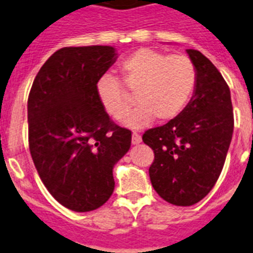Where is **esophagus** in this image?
I'll use <instances>...</instances> for the list:
<instances>
[{
    "instance_id": "34e87169",
    "label": "esophagus",
    "mask_w": 253,
    "mask_h": 253,
    "mask_svg": "<svg viewBox=\"0 0 253 253\" xmlns=\"http://www.w3.org/2000/svg\"><path fill=\"white\" fill-rule=\"evenodd\" d=\"M140 142H142V137L138 133H133V135H131V143L135 146V144H139Z\"/></svg>"
}]
</instances>
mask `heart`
Returning <instances> with one entry per match:
<instances>
[{"instance_id": "1", "label": "heart", "mask_w": 253, "mask_h": 253, "mask_svg": "<svg viewBox=\"0 0 253 253\" xmlns=\"http://www.w3.org/2000/svg\"><path fill=\"white\" fill-rule=\"evenodd\" d=\"M119 69L123 84L139 105L124 123L130 128H143L154 118L162 123L175 119L189 104L198 81L195 64L187 55L149 48L133 51ZM126 90L110 75L96 84L100 104L113 119L123 120L130 110L133 99Z\"/></svg>"}]
</instances>
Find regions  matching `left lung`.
I'll return each mask as SVG.
<instances>
[{
    "mask_svg": "<svg viewBox=\"0 0 253 253\" xmlns=\"http://www.w3.org/2000/svg\"><path fill=\"white\" fill-rule=\"evenodd\" d=\"M186 51L198 72L193 97L175 119L143 134L154 152L152 186L177 207L196 204L213 189L234 126L231 91L223 76L203 53Z\"/></svg>",
    "mask_w": 253,
    "mask_h": 253,
    "instance_id": "obj_1",
    "label": "left lung"
}]
</instances>
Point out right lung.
Here are the masks:
<instances>
[{
	"mask_svg": "<svg viewBox=\"0 0 253 253\" xmlns=\"http://www.w3.org/2000/svg\"><path fill=\"white\" fill-rule=\"evenodd\" d=\"M116 58L109 45L59 49L29 93V148L38 173L59 204L78 213L109 200L114 166L130 148L131 131L111 122L96 93Z\"/></svg>",
	"mask_w": 253,
	"mask_h": 253,
	"instance_id": "right-lung-1",
	"label": "right lung"
}]
</instances>
